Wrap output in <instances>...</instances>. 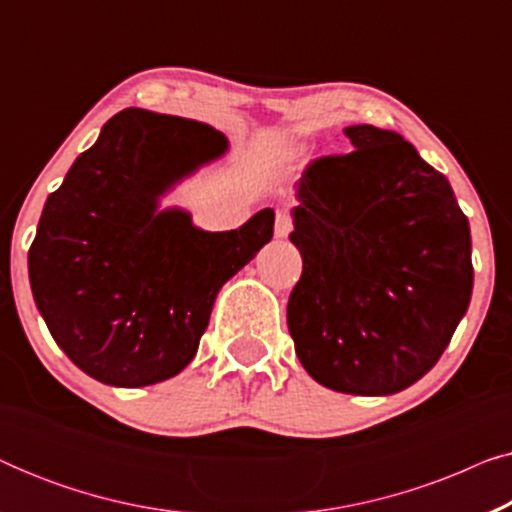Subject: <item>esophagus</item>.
I'll return each mask as SVG.
<instances>
[{"label":"esophagus","mask_w":512,"mask_h":512,"mask_svg":"<svg viewBox=\"0 0 512 512\" xmlns=\"http://www.w3.org/2000/svg\"><path fill=\"white\" fill-rule=\"evenodd\" d=\"M293 230V219L289 212H277V219H275V237L279 240H284V237H289V233Z\"/></svg>","instance_id":"obj_1"}]
</instances>
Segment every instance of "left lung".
<instances>
[{
  "instance_id": "left-lung-1",
  "label": "left lung",
  "mask_w": 512,
  "mask_h": 512,
  "mask_svg": "<svg viewBox=\"0 0 512 512\" xmlns=\"http://www.w3.org/2000/svg\"><path fill=\"white\" fill-rule=\"evenodd\" d=\"M354 151L296 181L303 256L286 321L314 380L389 396L436 366L473 291L471 228L443 174L391 130L349 125Z\"/></svg>"
}]
</instances>
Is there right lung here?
<instances>
[{
  "mask_svg": "<svg viewBox=\"0 0 512 512\" xmlns=\"http://www.w3.org/2000/svg\"><path fill=\"white\" fill-rule=\"evenodd\" d=\"M226 151L212 125L123 109L48 195L27 254L32 296L58 347L97 382L135 389L179 375L221 286L272 240V209L223 233L160 209Z\"/></svg>",
  "mask_w": 512,
  "mask_h": 512,
  "instance_id": "add662e5",
  "label": "right lung"
}]
</instances>
